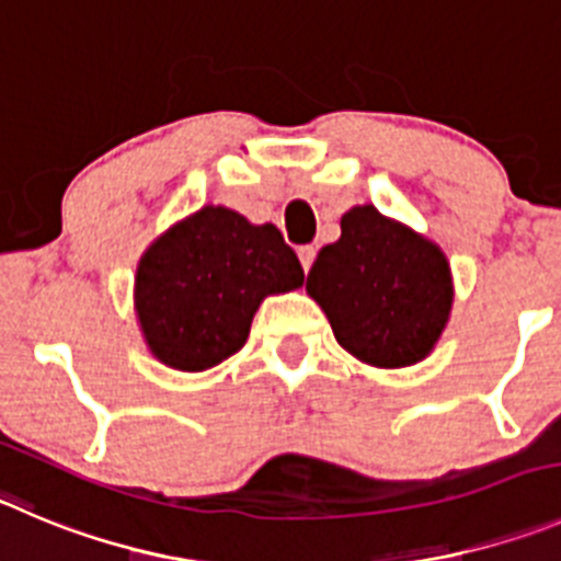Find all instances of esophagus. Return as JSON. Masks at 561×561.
<instances>
[{"label":"esophagus","instance_id":"obj_1","mask_svg":"<svg viewBox=\"0 0 561 561\" xmlns=\"http://www.w3.org/2000/svg\"><path fill=\"white\" fill-rule=\"evenodd\" d=\"M316 254H318L316 245H301V249H298V260H301L305 271L312 268V263H316Z\"/></svg>","mask_w":561,"mask_h":561}]
</instances>
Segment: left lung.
<instances>
[{
  "label": "left lung",
  "mask_w": 561,
  "mask_h": 561,
  "mask_svg": "<svg viewBox=\"0 0 561 561\" xmlns=\"http://www.w3.org/2000/svg\"><path fill=\"white\" fill-rule=\"evenodd\" d=\"M307 293L345 352L376 368L426 357L454 301L446 254L370 204L340 218V240L318 251Z\"/></svg>",
  "instance_id": "left-lung-1"
}]
</instances>
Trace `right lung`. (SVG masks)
Here are the masks:
<instances>
[{
  "mask_svg": "<svg viewBox=\"0 0 561 561\" xmlns=\"http://www.w3.org/2000/svg\"><path fill=\"white\" fill-rule=\"evenodd\" d=\"M305 271L274 224L204 207L144 254L135 310L151 354L180 370H204L238 354L271 293L296 290Z\"/></svg>",
  "mask_w": 561,
  "mask_h": 561,
  "instance_id": "obj_1",
  "label": "right lung"
}]
</instances>
